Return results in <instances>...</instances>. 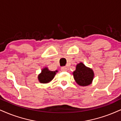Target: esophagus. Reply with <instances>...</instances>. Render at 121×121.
Segmentation results:
<instances>
[{
  "mask_svg": "<svg viewBox=\"0 0 121 121\" xmlns=\"http://www.w3.org/2000/svg\"><path fill=\"white\" fill-rule=\"evenodd\" d=\"M61 71H63V72H65V71H67V68L66 67H61Z\"/></svg>",
  "mask_w": 121,
  "mask_h": 121,
  "instance_id": "esophagus-1",
  "label": "esophagus"
}]
</instances>
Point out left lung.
Wrapping results in <instances>:
<instances>
[{
	"label": "left lung",
	"instance_id": "left-lung-1",
	"mask_svg": "<svg viewBox=\"0 0 121 121\" xmlns=\"http://www.w3.org/2000/svg\"><path fill=\"white\" fill-rule=\"evenodd\" d=\"M73 74L76 82L80 86L89 85L92 82L94 78L92 70L86 67L82 63H80L76 65Z\"/></svg>",
	"mask_w": 121,
	"mask_h": 121
}]
</instances>
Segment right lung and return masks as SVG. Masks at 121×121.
I'll list each match as a JSON object with an SVG mask.
<instances>
[{"label":"right lung","mask_w":121,"mask_h":121,"mask_svg":"<svg viewBox=\"0 0 121 121\" xmlns=\"http://www.w3.org/2000/svg\"><path fill=\"white\" fill-rule=\"evenodd\" d=\"M57 71H51L47 68H45L42 70L41 73L38 76L39 81L41 83H48L53 80L56 75Z\"/></svg>","instance_id":"right-lung-1"}]
</instances>
